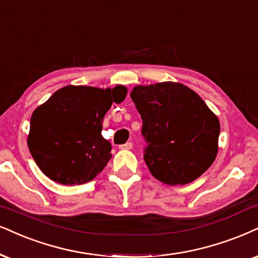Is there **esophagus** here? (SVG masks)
<instances>
[{
  "instance_id": "obj_1",
  "label": "esophagus",
  "mask_w": 258,
  "mask_h": 258,
  "mask_svg": "<svg viewBox=\"0 0 258 258\" xmlns=\"http://www.w3.org/2000/svg\"><path fill=\"white\" fill-rule=\"evenodd\" d=\"M132 148H133V144L131 142H127L126 144H122L119 146V149H121V150H131Z\"/></svg>"
}]
</instances>
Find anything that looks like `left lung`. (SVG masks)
Masks as SVG:
<instances>
[{
	"label": "left lung",
	"mask_w": 258,
	"mask_h": 258,
	"mask_svg": "<svg viewBox=\"0 0 258 258\" xmlns=\"http://www.w3.org/2000/svg\"><path fill=\"white\" fill-rule=\"evenodd\" d=\"M143 120L144 159L155 178L187 184L217 157L220 122L200 96L182 83L136 86L131 91Z\"/></svg>",
	"instance_id": "1"
}]
</instances>
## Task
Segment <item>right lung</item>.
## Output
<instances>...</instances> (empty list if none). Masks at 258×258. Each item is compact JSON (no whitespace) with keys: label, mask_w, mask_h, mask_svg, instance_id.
I'll list each match as a JSON object with an SVG mask.
<instances>
[{"label":"right lung","mask_w":258,"mask_h":258,"mask_svg":"<svg viewBox=\"0 0 258 258\" xmlns=\"http://www.w3.org/2000/svg\"><path fill=\"white\" fill-rule=\"evenodd\" d=\"M126 95L123 86H67L37 107L27 144L42 174L65 185L95 178L112 157V145L101 135L103 118Z\"/></svg>","instance_id":"add662e5"}]
</instances>
